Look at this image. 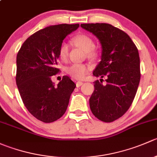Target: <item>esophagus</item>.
Here are the masks:
<instances>
[{"instance_id": "obj_1", "label": "esophagus", "mask_w": 157, "mask_h": 157, "mask_svg": "<svg viewBox=\"0 0 157 157\" xmlns=\"http://www.w3.org/2000/svg\"><path fill=\"white\" fill-rule=\"evenodd\" d=\"M83 82H81V81H77V83H76V85H77V87H80V86H82V85H83Z\"/></svg>"}]
</instances>
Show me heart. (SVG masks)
<instances>
[{
  "instance_id": "obj_1",
  "label": "heart",
  "mask_w": 157,
  "mask_h": 157,
  "mask_svg": "<svg viewBox=\"0 0 157 157\" xmlns=\"http://www.w3.org/2000/svg\"><path fill=\"white\" fill-rule=\"evenodd\" d=\"M72 42L76 46L81 48L83 52H86V55L90 58H95L97 55V52L93 49L94 42L93 39L86 35L80 34L74 36ZM58 55L61 61H65L68 55V45L66 43H62L59 47ZM90 68L87 65L83 64H73L67 67L66 71L67 74L76 80H82L89 73Z\"/></svg>"
}]
</instances>
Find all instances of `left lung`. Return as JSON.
<instances>
[{"label": "left lung", "mask_w": 157, "mask_h": 157, "mask_svg": "<svg viewBox=\"0 0 157 157\" xmlns=\"http://www.w3.org/2000/svg\"><path fill=\"white\" fill-rule=\"evenodd\" d=\"M83 29L93 33L101 44V61L93 76L90 107L95 117L112 122L122 116L134 99L140 79L138 50L127 33L108 23H85ZM105 77L107 83L102 85Z\"/></svg>", "instance_id": "obj_1"}]
</instances>
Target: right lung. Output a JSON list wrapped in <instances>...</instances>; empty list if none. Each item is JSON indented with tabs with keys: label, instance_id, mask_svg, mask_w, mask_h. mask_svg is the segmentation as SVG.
Returning <instances> with one entry per match:
<instances>
[{
	"label": "right lung",
	"instance_id": "1",
	"mask_svg": "<svg viewBox=\"0 0 157 157\" xmlns=\"http://www.w3.org/2000/svg\"><path fill=\"white\" fill-rule=\"evenodd\" d=\"M80 25L59 24L39 30L24 42L17 56L16 82L25 106L45 123L61 118L67 110L76 84L64 76L58 86L52 76L58 74V50L67 35Z\"/></svg>",
	"mask_w": 157,
	"mask_h": 157
}]
</instances>
